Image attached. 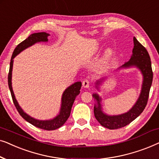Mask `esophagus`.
Returning a JSON list of instances; mask_svg holds the SVG:
<instances>
[{
  "instance_id": "esophagus-1",
  "label": "esophagus",
  "mask_w": 159,
  "mask_h": 159,
  "mask_svg": "<svg viewBox=\"0 0 159 159\" xmlns=\"http://www.w3.org/2000/svg\"><path fill=\"white\" fill-rule=\"evenodd\" d=\"M90 82L89 80L86 79V80H84L83 82H82V86L85 88H88L89 87H90Z\"/></svg>"
}]
</instances>
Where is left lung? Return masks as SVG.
I'll list each match as a JSON object with an SVG mask.
<instances>
[{
    "mask_svg": "<svg viewBox=\"0 0 159 159\" xmlns=\"http://www.w3.org/2000/svg\"><path fill=\"white\" fill-rule=\"evenodd\" d=\"M133 41L134 48L132 50L131 58L129 61L126 62L120 68H129L132 66L137 67L140 69L143 75V80L141 92L134 105L129 111L125 114L111 116V115L104 114L102 111L101 104V98L97 93H93V97L97 102V104L94 106V115L95 119L103 127L109 129H119L131 123L143 111L148 100L150 89H151L152 82H153V71H152L151 58L145 48L141 45L134 37ZM102 80L97 81V89H98V86L101 84Z\"/></svg>",
    "mask_w": 159,
    "mask_h": 159,
    "instance_id": "obj_1",
    "label": "left lung"
}]
</instances>
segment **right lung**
Returning <instances> with one entry per match:
<instances>
[{
  "label": "right lung",
  "mask_w": 159,
  "mask_h": 159,
  "mask_svg": "<svg viewBox=\"0 0 159 159\" xmlns=\"http://www.w3.org/2000/svg\"><path fill=\"white\" fill-rule=\"evenodd\" d=\"M50 35L49 34L46 32H38V33H34L30 34L28 38L22 41L21 43L17 45L16 48L14 49L11 58L10 62V68L8 76V83L9 90L11 94L12 100L14 102V106H16L17 111L19 113V114L22 116V118L25 119L26 121L34 125V127H37L40 129L45 130H54L58 129L61 127L66 122L67 119L70 116L71 109L72 107V105L75 102L76 97L80 94L82 87L81 82H77L68 87L63 93L61 98V106L60 112L55 118L51 120H38L32 118L29 115L24 112V111L21 109V108L19 106L18 102H17L16 98H15L14 91L12 89L11 85V76H12V69H13V63H14V58L18 55V54L27 48L28 47L32 46L34 43L38 42H47L48 37Z\"/></svg>",
  "instance_id": "1"
}]
</instances>
